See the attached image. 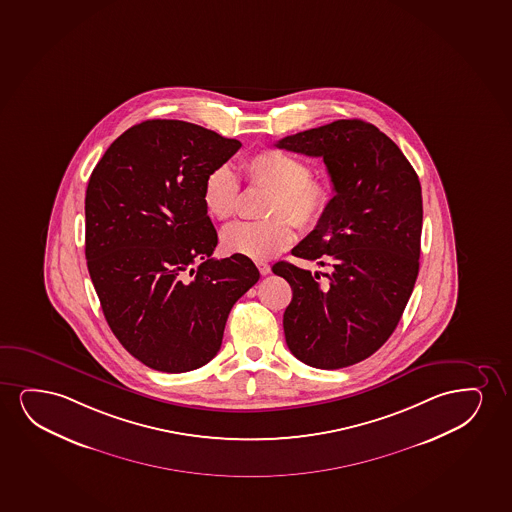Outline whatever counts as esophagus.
<instances>
[{
    "label": "esophagus",
    "mask_w": 512,
    "mask_h": 512,
    "mask_svg": "<svg viewBox=\"0 0 512 512\" xmlns=\"http://www.w3.org/2000/svg\"><path fill=\"white\" fill-rule=\"evenodd\" d=\"M257 267H259L262 276H267V274L271 273V266L267 262H257Z\"/></svg>",
    "instance_id": "esophagus-1"
}]
</instances>
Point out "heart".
Wrapping results in <instances>:
<instances>
[{
    "instance_id": "heart-1",
    "label": "heart",
    "mask_w": 512,
    "mask_h": 512,
    "mask_svg": "<svg viewBox=\"0 0 512 512\" xmlns=\"http://www.w3.org/2000/svg\"><path fill=\"white\" fill-rule=\"evenodd\" d=\"M246 180L269 191L260 222H233L222 229L220 246L229 255L267 260L286 250L295 226L311 229L328 212L332 189L325 180L312 179L311 168L281 149H264L245 163ZM239 196V179L231 166L217 165L203 182L201 201L206 213L217 220L231 217ZM289 218L286 220L285 217Z\"/></svg>"
}]
</instances>
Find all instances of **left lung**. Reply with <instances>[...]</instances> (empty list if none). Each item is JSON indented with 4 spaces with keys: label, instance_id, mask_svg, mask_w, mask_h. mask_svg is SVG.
<instances>
[{
    "label": "left lung",
    "instance_id": "1",
    "mask_svg": "<svg viewBox=\"0 0 512 512\" xmlns=\"http://www.w3.org/2000/svg\"><path fill=\"white\" fill-rule=\"evenodd\" d=\"M276 147L323 158L335 191L325 217L292 250L330 273L285 260L273 266L293 292L283 314L286 346L314 368H346L384 346L412 295L422 234L419 177L385 133L361 120L288 135Z\"/></svg>",
    "mask_w": 512,
    "mask_h": 512
}]
</instances>
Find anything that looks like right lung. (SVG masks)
<instances>
[{
	"instance_id": "add662e5",
	"label": "right lung",
	"mask_w": 512,
	"mask_h": 512,
	"mask_svg": "<svg viewBox=\"0 0 512 512\" xmlns=\"http://www.w3.org/2000/svg\"><path fill=\"white\" fill-rule=\"evenodd\" d=\"M241 142L179 120L114 140L85 198V255L116 339L140 363L191 372L219 352L227 316L257 281L252 260L212 259L219 243L201 191Z\"/></svg>"
}]
</instances>
